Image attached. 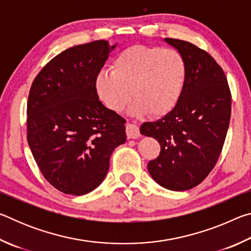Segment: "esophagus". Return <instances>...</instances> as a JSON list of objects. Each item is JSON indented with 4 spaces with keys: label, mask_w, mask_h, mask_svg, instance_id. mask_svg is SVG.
Returning a JSON list of instances; mask_svg holds the SVG:
<instances>
[{
    "label": "esophagus",
    "mask_w": 251,
    "mask_h": 251,
    "mask_svg": "<svg viewBox=\"0 0 251 251\" xmlns=\"http://www.w3.org/2000/svg\"><path fill=\"white\" fill-rule=\"evenodd\" d=\"M126 135L128 139L138 138L139 136H141V133H139V128L137 127V125L127 124L126 125Z\"/></svg>",
    "instance_id": "1"
}]
</instances>
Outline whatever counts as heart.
<instances>
[{"mask_svg": "<svg viewBox=\"0 0 251 251\" xmlns=\"http://www.w3.org/2000/svg\"><path fill=\"white\" fill-rule=\"evenodd\" d=\"M186 74L185 59L176 50L134 45L114 58L110 72L97 74L95 88L112 112H122L133 95L131 112L159 117L179 101Z\"/></svg>", "mask_w": 251, "mask_h": 251, "instance_id": "heart-1", "label": "heart"}]
</instances>
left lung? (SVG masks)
<instances>
[{
  "instance_id": "left-lung-1",
  "label": "left lung",
  "mask_w": 251,
  "mask_h": 251,
  "mask_svg": "<svg viewBox=\"0 0 251 251\" xmlns=\"http://www.w3.org/2000/svg\"><path fill=\"white\" fill-rule=\"evenodd\" d=\"M184 57V91L172 112L144 123L141 134L154 137L160 154L147 164L157 184L175 192L190 189L215 167L226 139L231 94L222 67L206 50L189 42L165 39Z\"/></svg>"
}]
</instances>
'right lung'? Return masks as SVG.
I'll return each mask as SVG.
<instances>
[{"label": "right lung", "mask_w": 251, "mask_h": 251, "mask_svg": "<svg viewBox=\"0 0 251 251\" xmlns=\"http://www.w3.org/2000/svg\"><path fill=\"white\" fill-rule=\"evenodd\" d=\"M116 48L94 41L65 50L34 78L27 100V143L45 179L80 196L99 187L126 121L99 100L95 78Z\"/></svg>", "instance_id": "right-lung-1"}]
</instances>
